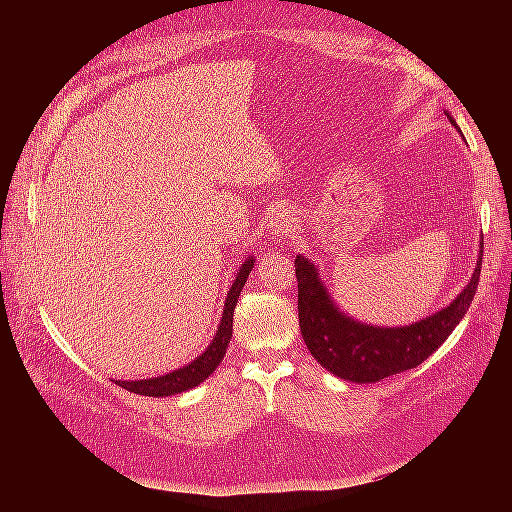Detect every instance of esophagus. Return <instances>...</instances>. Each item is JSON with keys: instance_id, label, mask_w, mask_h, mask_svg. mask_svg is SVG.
Returning <instances> with one entry per match:
<instances>
[{"instance_id": "1", "label": "esophagus", "mask_w": 512, "mask_h": 512, "mask_svg": "<svg viewBox=\"0 0 512 512\" xmlns=\"http://www.w3.org/2000/svg\"><path fill=\"white\" fill-rule=\"evenodd\" d=\"M265 228L269 232V237L275 241L290 239L294 235V220L290 218V213L282 207H273L269 213H265Z\"/></svg>"}]
</instances>
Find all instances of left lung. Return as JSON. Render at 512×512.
Wrapping results in <instances>:
<instances>
[{
  "instance_id": "1",
  "label": "left lung",
  "mask_w": 512,
  "mask_h": 512,
  "mask_svg": "<svg viewBox=\"0 0 512 512\" xmlns=\"http://www.w3.org/2000/svg\"><path fill=\"white\" fill-rule=\"evenodd\" d=\"M444 113L457 128L453 115ZM480 265H483V245L470 282L446 307L406 327H378L342 312L327 284L322 282L314 260L297 254L294 271L299 282L301 335L314 359L333 376L356 384L380 382L382 378L421 365L446 342L474 299Z\"/></svg>"
}]
</instances>
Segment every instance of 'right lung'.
<instances>
[{"instance_id": "obj_1", "label": "right lung", "mask_w": 512, "mask_h": 512, "mask_svg": "<svg viewBox=\"0 0 512 512\" xmlns=\"http://www.w3.org/2000/svg\"><path fill=\"white\" fill-rule=\"evenodd\" d=\"M254 256H247L243 260V265L237 271V277L232 280V286L226 292V301H224V309H222V318L218 322V331H215L213 339L209 342V346L200 352L194 361H190L188 365H183L179 369L168 371L164 376L158 378H145V380H113L115 384H119L121 389H126L130 393L136 395H145V397H170V395H179L194 389L200 382H205L215 367H218L224 359L226 348L232 339V318H235V307L239 301V294L250 277L252 269H254Z\"/></svg>"}]
</instances>
